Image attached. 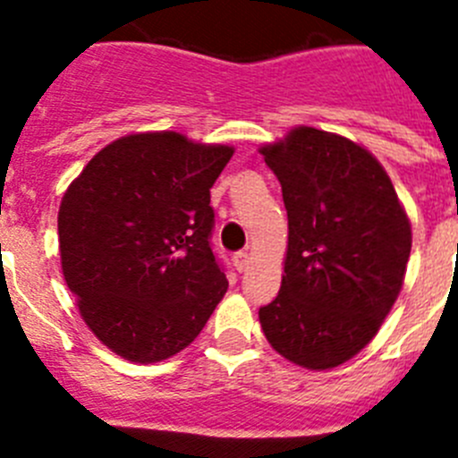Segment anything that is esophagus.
<instances>
[{
	"mask_svg": "<svg viewBox=\"0 0 458 458\" xmlns=\"http://www.w3.org/2000/svg\"><path fill=\"white\" fill-rule=\"evenodd\" d=\"M248 264H250V254L245 252V250L233 254V266H236L238 273H245V270H248Z\"/></svg>",
	"mask_w": 458,
	"mask_h": 458,
	"instance_id": "esophagus-1",
	"label": "esophagus"
}]
</instances>
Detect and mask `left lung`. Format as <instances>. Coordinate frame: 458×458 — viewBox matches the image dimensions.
<instances>
[{
  "label": "left lung",
  "instance_id": "left-lung-1",
  "mask_svg": "<svg viewBox=\"0 0 458 458\" xmlns=\"http://www.w3.org/2000/svg\"><path fill=\"white\" fill-rule=\"evenodd\" d=\"M261 153L282 185L289 250L259 321L279 355L333 369L365 349L394 305L411 225L386 169L346 137L295 128Z\"/></svg>",
  "mask_w": 458,
  "mask_h": 458
}]
</instances>
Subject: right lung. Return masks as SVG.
<instances>
[{"instance_id":"obj_1","label":"right lung","mask_w":458,"mask_h":458,"mask_svg":"<svg viewBox=\"0 0 458 458\" xmlns=\"http://www.w3.org/2000/svg\"><path fill=\"white\" fill-rule=\"evenodd\" d=\"M232 156L179 132L128 135L96 153L64 194V277L93 335L121 358L176 355L226 293L210 188Z\"/></svg>"}]
</instances>
